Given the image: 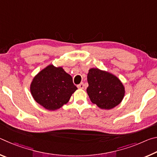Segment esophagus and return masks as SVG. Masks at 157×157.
I'll return each instance as SVG.
<instances>
[{"mask_svg":"<svg viewBox=\"0 0 157 157\" xmlns=\"http://www.w3.org/2000/svg\"><path fill=\"white\" fill-rule=\"evenodd\" d=\"M84 84L83 82H82V83H80V84L78 85V89H84Z\"/></svg>","mask_w":157,"mask_h":157,"instance_id":"1","label":"esophagus"}]
</instances>
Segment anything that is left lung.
<instances>
[{
	"label": "left lung",
	"instance_id": "8db88e82",
	"mask_svg": "<svg viewBox=\"0 0 157 157\" xmlns=\"http://www.w3.org/2000/svg\"><path fill=\"white\" fill-rule=\"evenodd\" d=\"M86 91L90 100L98 107L111 109L120 104L124 88L117 77L98 68H91L87 75Z\"/></svg>",
	"mask_w": 157,
	"mask_h": 157
}]
</instances>
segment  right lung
<instances>
[{
    "label": "right lung",
    "mask_w": 157,
    "mask_h": 157,
    "mask_svg": "<svg viewBox=\"0 0 157 157\" xmlns=\"http://www.w3.org/2000/svg\"><path fill=\"white\" fill-rule=\"evenodd\" d=\"M78 89L73 79L62 67L49 65L34 77L30 91L37 103L46 109L56 110L68 102Z\"/></svg>",
    "instance_id": "obj_1"
}]
</instances>
